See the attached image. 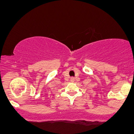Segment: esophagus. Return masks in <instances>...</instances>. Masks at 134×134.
I'll return each mask as SVG.
<instances>
[{"label":"esophagus","instance_id":"esophagus-1","mask_svg":"<svg viewBox=\"0 0 134 134\" xmlns=\"http://www.w3.org/2000/svg\"><path fill=\"white\" fill-rule=\"evenodd\" d=\"M71 82H74V77H71Z\"/></svg>","mask_w":134,"mask_h":134}]
</instances>
